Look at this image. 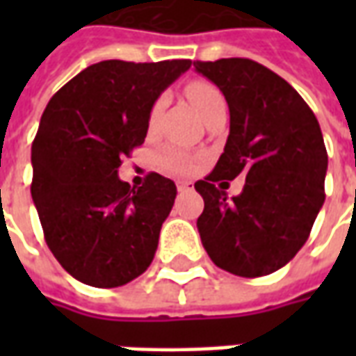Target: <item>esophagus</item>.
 I'll use <instances>...</instances> for the list:
<instances>
[{"label": "esophagus", "instance_id": "esophagus-1", "mask_svg": "<svg viewBox=\"0 0 356 356\" xmlns=\"http://www.w3.org/2000/svg\"><path fill=\"white\" fill-rule=\"evenodd\" d=\"M194 185L191 181H177V191L179 193H185V191H193Z\"/></svg>", "mask_w": 356, "mask_h": 356}]
</instances>
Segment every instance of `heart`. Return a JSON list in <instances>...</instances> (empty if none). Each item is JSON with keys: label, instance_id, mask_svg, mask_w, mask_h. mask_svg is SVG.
<instances>
[{"label": "heart", "instance_id": "heart-1", "mask_svg": "<svg viewBox=\"0 0 356 356\" xmlns=\"http://www.w3.org/2000/svg\"><path fill=\"white\" fill-rule=\"evenodd\" d=\"M186 97H188V101H191V104H193L194 110L198 112V116H200L202 120L208 116L209 112H213V110L219 108V106H225L223 93H221L213 83H209V81L198 80L193 81V83H188V88H186ZM163 104H165V97H160V99L152 104L150 114H148V124H156V120L160 118V112H162ZM158 165H160L163 171L173 173V175H185V173H188V171L193 170L194 162L193 158L186 154L185 150H181V148L175 147H168L163 148L162 152L158 154Z\"/></svg>", "mask_w": 356, "mask_h": 356}]
</instances>
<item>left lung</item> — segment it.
<instances>
[{
	"label": "left lung",
	"mask_w": 356,
	"mask_h": 356,
	"mask_svg": "<svg viewBox=\"0 0 356 356\" xmlns=\"http://www.w3.org/2000/svg\"><path fill=\"white\" fill-rule=\"evenodd\" d=\"M194 68L223 91L231 112L223 154L194 183L204 198L202 244L232 275H270L305 244L326 198L321 125L288 81L252 58L196 60ZM240 172L247 185L227 199L226 181Z\"/></svg>",
	"instance_id": "8db88e82"
}]
</instances>
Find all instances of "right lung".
<instances>
[{
  "instance_id": "add662e5",
  "label": "right lung",
  "mask_w": 356,
  "mask_h": 356,
  "mask_svg": "<svg viewBox=\"0 0 356 356\" xmlns=\"http://www.w3.org/2000/svg\"><path fill=\"white\" fill-rule=\"evenodd\" d=\"M193 65L102 60L51 97L32 143V200L47 246L66 273L116 288L152 263L175 183L148 173L139 188L118 168L145 143L158 95Z\"/></svg>"
}]
</instances>
